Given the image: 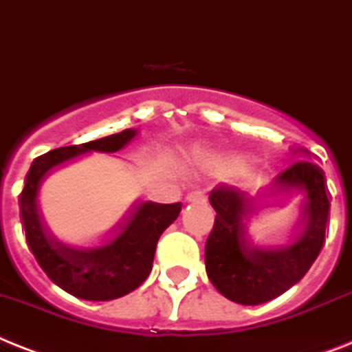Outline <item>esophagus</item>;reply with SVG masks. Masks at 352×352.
Here are the masks:
<instances>
[{
  "instance_id": "34e87169",
  "label": "esophagus",
  "mask_w": 352,
  "mask_h": 352,
  "mask_svg": "<svg viewBox=\"0 0 352 352\" xmlns=\"http://www.w3.org/2000/svg\"><path fill=\"white\" fill-rule=\"evenodd\" d=\"M186 200L188 202H206V195L202 191H191V193L186 195Z\"/></svg>"
}]
</instances>
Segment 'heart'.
I'll return each mask as SVG.
<instances>
[{"instance_id": "b5f03b06", "label": "heart", "mask_w": 352, "mask_h": 352, "mask_svg": "<svg viewBox=\"0 0 352 352\" xmlns=\"http://www.w3.org/2000/svg\"><path fill=\"white\" fill-rule=\"evenodd\" d=\"M247 158H249L247 153L241 152V150L211 148L208 152H204L202 164L209 170L220 171V173L236 170V175L240 177L241 182L258 181L267 171V166L259 159H250L247 162Z\"/></svg>"}]
</instances>
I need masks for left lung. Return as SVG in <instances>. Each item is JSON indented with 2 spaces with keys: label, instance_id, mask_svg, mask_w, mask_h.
Listing matches in <instances>:
<instances>
[{
  "label": "left lung",
  "instance_id": "1",
  "mask_svg": "<svg viewBox=\"0 0 352 352\" xmlns=\"http://www.w3.org/2000/svg\"><path fill=\"white\" fill-rule=\"evenodd\" d=\"M295 162L261 191L263 197L300 195V212L286 245H259L249 226L259 214V202L243 191L220 186L209 195L217 211L206 241V272L209 281L232 302L258 306L276 299L297 285L320 254L329 221V191L326 175L315 155L292 148Z\"/></svg>",
  "mask_w": 352,
  "mask_h": 352
}]
</instances>
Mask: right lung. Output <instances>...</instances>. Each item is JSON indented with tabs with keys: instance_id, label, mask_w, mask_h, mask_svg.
<instances>
[{
	"instance_id": "add662e5",
	"label": "right lung",
	"mask_w": 352,
	"mask_h": 352,
	"mask_svg": "<svg viewBox=\"0 0 352 352\" xmlns=\"http://www.w3.org/2000/svg\"><path fill=\"white\" fill-rule=\"evenodd\" d=\"M126 129L84 144L62 146L32 162L25 188L19 195L21 220L26 243L39 267L58 288L84 300H112L134 292L152 272L155 247L177 220L182 204H157L135 200L126 214L96 247H75L53 234L39 204L41 184L53 170L85 153H114L138 135Z\"/></svg>"
}]
</instances>
